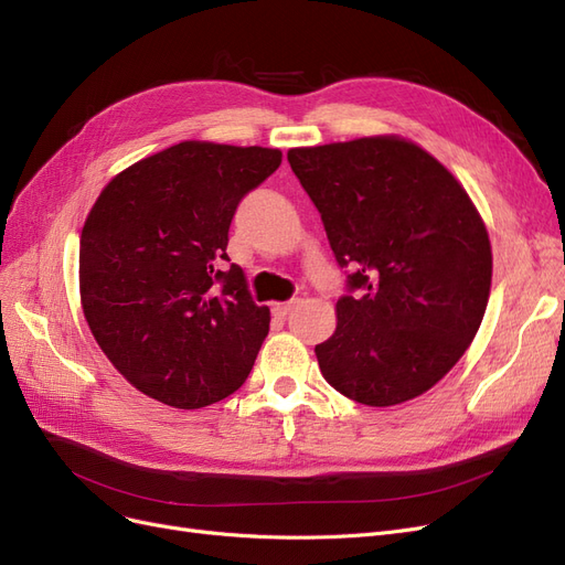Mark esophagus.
Listing matches in <instances>:
<instances>
[{"label":"esophagus","instance_id":"34e87169","mask_svg":"<svg viewBox=\"0 0 565 565\" xmlns=\"http://www.w3.org/2000/svg\"><path fill=\"white\" fill-rule=\"evenodd\" d=\"M296 302H298V300H288V302H277L275 307H271V312H275V317H281V319H284V317H286V315L290 312V309H294V307H296Z\"/></svg>","mask_w":565,"mask_h":565}]
</instances>
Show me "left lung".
<instances>
[{
  "label": "left lung",
  "mask_w": 565,
  "mask_h": 565,
  "mask_svg": "<svg viewBox=\"0 0 565 565\" xmlns=\"http://www.w3.org/2000/svg\"><path fill=\"white\" fill-rule=\"evenodd\" d=\"M344 269L326 382L363 406L425 394L475 340L493 253L465 188L415 142L375 136L288 150Z\"/></svg>",
  "instance_id": "8db88e82"
}]
</instances>
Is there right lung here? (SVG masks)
Listing matches in <instances>:
<instances>
[{
	"label": "right lung",
	"instance_id": "add662e5",
	"mask_svg": "<svg viewBox=\"0 0 565 565\" xmlns=\"http://www.w3.org/2000/svg\"><path fill=\"white\" fill-rule=\"evenodd\" d=\"M281 152L185 140L113 178L79 239L88 329L136 390L204 408L239 390L269 331L239 265L225 269L242 199Z\"/></svg>",
	"mask_w": 565,
	"mask_h": 565
}]
</instances>
